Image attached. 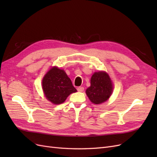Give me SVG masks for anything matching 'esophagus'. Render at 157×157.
Masks as SVG:
<instances>
[{
  "label": "esophagus",
  "instance_id": "esophagus-1",
  "mask_svg": "<svg viewBox=\"0 0 157 157\" xmlns=\"http://www.w3.org/2000/svg\"><path fill=\"white\" fill-rule=\"evenodd\" d=\"M84 87H82V86H79V87H78L77 88V90L78 92H83L84 91Z\"/></svg>",
  "mask_w": 157,
  "mask_h": 157
}]
</instances>
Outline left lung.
<instances>
[{"label": "left lung", "mask_w": 157, "mask_h": 157, "mask_svg": "<svg viewBox=\"0 0 157 157\" xmlns=\"http://www.w3.org/2000/svg\"><path fill=\"white\" fill-rule=\"evenodd\" d=\"M91 86L86 93L93 103L100 104L106 101L113 92V84L105 72L95 73L90 80Z\"/></svg>", "instance_id": "obj_1"}]
</instances>
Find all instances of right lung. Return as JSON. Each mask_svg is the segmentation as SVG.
<instances>
[{"label":"right lung","instance_id":"obj_1","mask_svg":"<svg viewBox=\"0 0 157 157\" xmlns=\"http://www.w3.org/2000/svg\"><path fill=\"white\" fill-rule=\"evenodd\" d=\"M42 88L46 99L54 104L63 103L69 95L77 92L65 71L56 67L44 76Z\"/></svg>","mask_w":157,"mask_h":157}]
</instances>
